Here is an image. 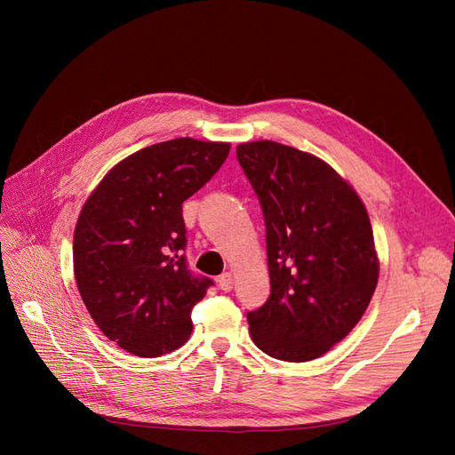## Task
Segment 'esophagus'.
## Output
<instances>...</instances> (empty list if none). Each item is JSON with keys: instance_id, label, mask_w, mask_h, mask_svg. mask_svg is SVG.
<instances>
[{"instance_id": "obj_1", "label": "esophagus", "mask_w": 455, "mask_h": 455, "mask_svg": "<svg viewBox=\"0 0 455 455\" xmlns=\"http://www.w3.org/2000/svg\"><path fill=\"white\" fill-rule=\"evenodd\" d=\"M218 283H220V288H221L223 291H230V290L234 288V276H232L230 273H223V275L218 278Z\"/></svg>"}]
</instances>
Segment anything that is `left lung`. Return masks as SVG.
Listing matches in <instances>:
<instances>
[{
	"instance_id": "8db88e82",
	"label": "left lung",
	"mask_w": 455,
	"mask_h": 455,
	"mask_svg": "<svg viewBox=\"0 0 455 455\" xmlns=\"http://www.w3.org/2000/svg\"><path fill=\"white\" fill-rule=\"evenodd\" d=\"M266 221L271 295L247 314L254 345L309 362L345 339L374 295L379 261L367 208L324 160L271 140L235 148Z\"/></svg>"
}]
</instances>
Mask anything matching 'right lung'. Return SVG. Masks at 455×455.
<instances>
[{"label": "right lung", "instance_id": "obj_1", "mask_svg": "<svg viewBox=\"0 0 455 455\" xmlns=\"http://www.w3.org/2000/svg\"><path fill=\"white\" fill-rule=\"evenodd\" d=\"M227 141L175 138L117 162L86 199L74 232V273L93 323L140 357L180 348L213 283L182 254V203L218 173Z\"/></svg>", "mask_w": 455, "mask_h": 455}]
</instances>
